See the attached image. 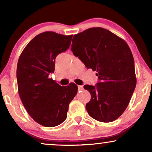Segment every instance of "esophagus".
Segmentation results:
<instances>
[{
    "mask_svg": "<svg viewBox=\"0 0 152 152\" xmlns=\"http://www.w3.org/2000/svg\"><path fill=\"white\" fill-rule=\"evenodd\" d=\"M83 86H82V85H80V86H78V89L80 91H82V90H83Z\"/></svg>",
    "mask_w": 152,
    "mask_h": 152,
    "instance_id": "obj_1",
    "label": "esophagus"
}]
</instances>
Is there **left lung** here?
<instances>
[{
	"label": "left lung",
	"mask_w": 152,
	"mask_h": 152,
	"mask_svg": "<svg viewBox=\"0 0 152 152\" xmlns=\"http://www.w3.org/2000/svg\"><path fill=\"white\" fill-rule=\"evenodd\" d=\"M71 50L86 68L97 71L99 82L84 85L91 98L86 104L91 117L113 122L123 113L136 85L134 59L126 41L102 28L75 34Z\"/></svg>",
	"instance_id": "8db88e82"
}]
</instances>
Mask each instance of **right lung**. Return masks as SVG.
Masks as SVG:
<instances>
[{
    "label": "right lung",
    "mask_w": 152,
    "mask_h": 152,
    "mask_svg": "<svg viewBox=\"0 0 152 152\" xmlns=\"http://www.w3.org/2000/svg\"><path fill=\"white\" fill-rule=\"evenodd\" d=\"M72 37L41 33L28 43L18 61V91L23 104L35 122L46 127L66 119L68 106L77 93L74 83L60 86L48 77L55 70L56 57L69 48Z\"/></svg>",
    "instance_id": "obj_1"
}]
</instances>
